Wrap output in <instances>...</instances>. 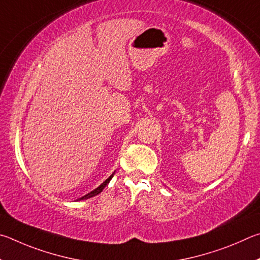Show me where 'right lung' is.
<instances>
[{"label": "right lung", "mask_w": 260, "mask_h": 260, "mask_svg": "<svg viewBox=\"0 0 260 260\" xmlns=\"http://www.w3.org/2000/svg\"><path fill=\"white\" fill-rule=\"evenodd\" d=\"M113 176H114V174H112L111 176L108 177V178L104 181V183L99 186V187H97L95 189H93L92 192H90V193H88L86 195H84V197H82V198H80V199H77L76 201H81V200H85V199H90V198H92V197H95V195H98L99 193H102L103 192V189L106 187V185L109 183V181H111V179L113 178Z\"/></svg>", "instance_id": "obj_1"}]
</instances>
